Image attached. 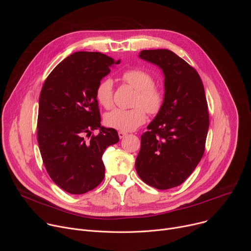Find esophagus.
Listing matches in <instances>:
<instances>
[{"instance_id":"1","label":"esophagus","mask_w":251,"mask_h":251,"mask_svg":"<svg viewBox=\"0 0 251 251\" xmlns=\"http://www.w3.org/2000/svg\"><path fill=\"white\" fill-rule=\"evenodd\" d=\"M126 135H127V133H126V132H123V131H119V132H118V136H119V138H120V139L124 138Z\"/></svg>"}]
</instances>
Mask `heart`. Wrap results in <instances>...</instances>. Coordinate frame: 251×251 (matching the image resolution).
<instances>
[{
  "instance_id": "obj_1",
  "label": "heart",
  "mask_w": 251,
  "mask_h": 251,
  "mask_svg": "<svg viewBox=\"0 0 251 251\" xmlns=\"http://www.w3.org/2000/svg\"><path fill=\"white\" fill-rule=\"evenodd\" d=\"M121 78L128 85L137 90L131 109L116 108L105 116L107 126L123 132L133 131L150 115H157L163 108L164 92L154 84V77L148 71L141 68H129L123 71ZM113 82L109 78L101 79L95 87V98L106 109H110L114 103Z\"/></svg>"
}]
</instances>
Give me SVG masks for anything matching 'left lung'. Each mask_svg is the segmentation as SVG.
Instances as JSON below:
<instances>
[{
  "label": "left lung",
  "mask_w": 251,
  "mask_h": 251,
  "mask_svg": "<svg viewBox=\"0 0 251 251\" xmlns=\"http://www.w3.org/2000/svg\"><path fill=\"white\" fill-rule=\"evenodd\" d=\"M141 58L165 75L163 108L141 136L135 167L143 182L158 190L183 184L205 149L209 115L198 71L169 50H145Z\"/></svg>",
  "instance_id": "left-lung-1"
}]
</instances>
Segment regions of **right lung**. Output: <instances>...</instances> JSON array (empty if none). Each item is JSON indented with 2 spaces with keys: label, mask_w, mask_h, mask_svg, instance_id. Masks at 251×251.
Instances as JSON below:
<instances>
[{
  "label": "right lung",
  "mask_w": 251,
  "mask_h": 251,
  "mask_svg": "<svg viewBox=\"0 0 251 251\" xmlns=\"http://www.w3.org/2000/svg\"><path fill=\"white\" fill-rule=\"evenodd\" d=\"M120 60L115 64H119ZM114 60L101 52L77 51L57 64L40 95L38 143L46 170L63 191L82 195L104 178L102 155L119 141L100 125L95 87ZM100 129L97 135L92 134Z\"/></svg>",
  "instance_id": "right-lung-1"
}]
</instances>
